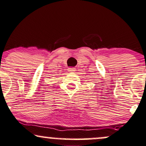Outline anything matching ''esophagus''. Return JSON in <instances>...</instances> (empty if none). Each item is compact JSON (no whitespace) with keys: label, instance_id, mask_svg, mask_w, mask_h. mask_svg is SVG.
I'll return each instance as SVG.
<instances>
[{"label":"esophagus","instance_id":"34e87169","mask_svg":"<svg viewBox=\"0 0 146 146\" xmlns=\"http://www.w3.org/2000/svg\"><path fill=\"white\" fill-rule=\"evenodd\" d=\"M68 71L69 72H71V73H73V72L75 71V68H73V67H71V68H68Z\"/></svg>","mask_w":146,"mask_h":146}]
</instances>
